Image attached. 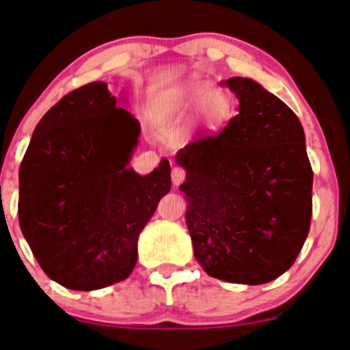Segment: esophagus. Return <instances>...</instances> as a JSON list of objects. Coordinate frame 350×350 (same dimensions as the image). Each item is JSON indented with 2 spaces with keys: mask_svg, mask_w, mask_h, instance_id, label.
Returning <instances> with one entry per match:
<instances>
[{
  "mask_svg": "<svg viewBox=\"0 0 350 350\" xmlns=\"http://www.w3.org/2000/svg\"><path fill=\"white\" fill-rule=\"evenodd\" d=\"M171 178H172V184H174V186H179V184H183L184 180H186V171L183 170V167H172V174H171Z\"/></svg>",
  "mask_w": 350,
  "mask_h": 350,
  "instance_id": "34e87169",
  "label": "esophagus"
}]
</instances>
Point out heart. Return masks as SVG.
Masks as SVG:
<instances>
[{"mask_svg": "<svg viewBox=\"0 0 350 350\" xmlns=\"http://www.w3.org/2000/svg\"><path fill=\"white\" fill-rule=\"evenodd\" d=\"M183 104L187 109L202 107L204 119L210 127H218L233 113V99L226 91L210 90L208 84L193 83L184 91Z\"/></svg>", "mask_w": 350, "mask_h": 350, "instance_id": "obj_1", "label": "heart"}]
</instances>
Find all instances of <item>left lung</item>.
Returning a JSON list of instances; mask_svg holds the SVG:
<instances>
[{"label": "left lung", "instance_id": "1", "mask_svg": "<svg viewBox=\"0 0 350 350\" xmlns=\"http://www.w3.org/2000/svg\"><path fill=\"white\" fill-rule=\"evenodd\" d=\"M225 86L239 99L237 116L178 154L187 170V228L210 277L267 284L292 267L308 237L313 170L287 104L252 79Z\"/></svg>", "mask_w": 350, "mask_h": 350}]
</instances>
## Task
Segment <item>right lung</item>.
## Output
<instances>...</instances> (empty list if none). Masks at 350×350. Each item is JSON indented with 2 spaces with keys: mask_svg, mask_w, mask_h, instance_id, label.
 Segmentation results:
<instances>
[{
  "mask_svg": "<svg viewBox=\"0 0 350 350\" xmlns=\"http://www.w3.org/2000/svg\"><path fill=\"white\" fill-rule=\"evenodd\" d=\"M138 135L100 81L63 96L33 130L19 167V225L63 287L104 288L137 264L138 234L171 189L167 159L148 176L127 170Z\"/></svg>",
  "mask_w": 350,
  "mask_h": 350,
  "instance_id": "right-lung-1",
  "label": "right lung"
}]
</instances>
